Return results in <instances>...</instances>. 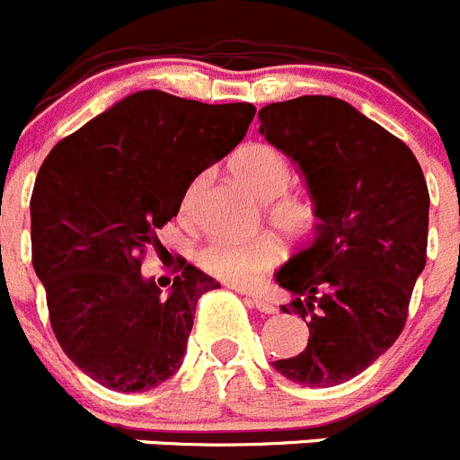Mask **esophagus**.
I'll return each mask as SVG.
<instances>
[{
	"instance_id": "obj_1",
	"label": "esophagus",
	"mask_w": 460,
	"mask_h": 460,
	"mask_svg": "<svg viewBox=\"0 0 460 460\" xmlns=\"http://www.w3.org/2000/svg\"><path fill=\"white\" fill-rule=\"evenodd\" d=\"M248 301H251L252 305L258 307L260 313H264V314H273V313H276V305H273L271 301H267V298H264V296H260V294H248Z\"/></svg>"
}]
</instances>
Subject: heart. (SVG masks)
Wrapping results in <instances>:
<instances>
[{
    "label": "heart",
    "instance_id": "1",
    "mask_svg": "<svg viewBox=\"0 0 460 460\" xmlns=\"http://www.w3.org/2000/svg\"><path fill=\"white\" fill-rule=\"evenodd\" d=\"M230 171L242 187H246L258 200L267 202V218L273 227L292 239L310 234L317 214L307 200L296 196H285L292 171L288 159L267 143H248L239 147L230 159ZM202 180H193L184 193L182 208H191L193 198L200 189ZM198 264L202 271L230 285H251L260 273L271 269L280 260V243L271 234H260L251 242H209L198 251Z\"/></svg>",
    "mask_w": 460,
    "mask_h": 460
}]
</instances>
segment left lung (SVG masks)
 Masks as SVG:
<instances>
[{
    "mask_svg": "<svg viewBox=\"0 0 460 460\" xmlns=\"http://www.w3.org/2000/svg\"><path fill=\"white\" fill-rule=\"evenodd\" d=\"M260 134L305 178L319 223L313 242L276 273L294 294L282 313L310 328L278 374L332 387L393 347L427 264L429 189L411 147L331 95L260 109Z\"/></svg>",
    "mask_w": 460,
    "mask_h": 460,
    "instance_id": "left-lung-1",
    "label": "left lung"
}]
</instances>
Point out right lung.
Wrapping results in <instances>:
<instances>
[{"instance_id": "1", "label": "right lung", "mask_w": 460, "mask_h": 460, "mask_svg": "<svg viewBox=\"0 0 460 460\" xmlns=\"http://www.w3.org/2000/svg\"><path fill=\"white\" fill-rule=\"evenodd\" d=\"M252 116L248 102L138 91L58 141L38 171L33 269L63 353L100 385L146 393L182 365L198 298L221 285L187 264L162 294L141 255Z\"/></svg>"}]
</instances>
